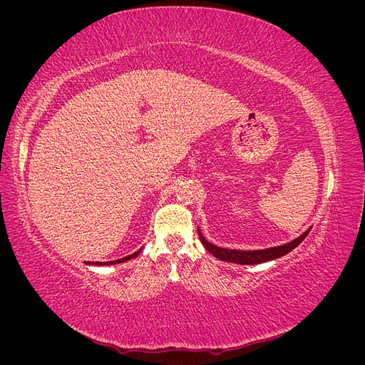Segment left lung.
<instances>
[{
  "label": "left lung",
  "mask_w": 365,
  "mask_h": 365,
  "mask_svg": "<svg viewBox=\"0 0 365 365\" xmlns=\"http://www.w3.org/2000/svg\"><path fill=\"white\" fill-rule=\"evenodd\" d=\"M309 231H311V228H307L302 236H298L297 239L288 242V244H283V245H279V247L264 248V250H251V251L228 250V248L216 247V245L210 244V242L205 240V237L202 236L200 228H197V235H200V240H201V244L204 245V248L210 254H213V256L216 259H219V260L231 262V263H239V264H259V263H264V262H269V260H275V259L284 256V254L291 252L294 248H297L298 245L302 244V242L304 240V237L309 235Z\"/></svg>",
  "instance_id": "1"
}]
</instances>
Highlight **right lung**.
Segmentation results:
<instances>
[{"instance_id": "add662e5", "label": "right lung", "mask_w": 365, "mask_h": 365, "mask_svg": "<svg viewBox=\"0 0 365 365\" xmlns=\"http://www.w3.org/2000/svg\"><path fill=\"white\" fill-rule=\"evenodd\" d=\"M143 248H140L138 251H135L134 254H129V256L123 257V259H118V260H113V262H88V264H97V267H108V264H117V263H123V262H128L130 259H135L138 254L141 252Z\"/></svg>"}]
</instances>
